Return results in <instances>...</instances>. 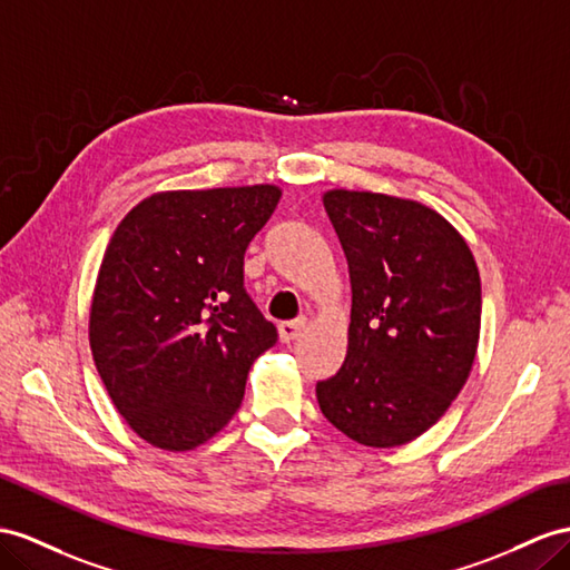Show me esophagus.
Masks as SVG:
<instances>
[{"mask_svg": "<svg viewBox=\"0 0 570 570\" xmlns=\"http://www.w3.org/2000/svg\"><path fill=\"white\" fill-rule=\"evenodd\" d=\"M305 330V317H298V320H288V323H282L279 325V340L284 344L294 342L301 337V332Z\"/></svg>", "mask_w": 570, "mask_h": 570, "instance_id": "34e87169", "label": "esophagus"}]
</instances>
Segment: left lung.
<instances>
[{"label":"left lung","instance_id":"left-lung-1","mask_svg":"<svg viewBox=\"0 0 570 570\" xmlns=\"http://www.w3.org/2000/svg\"><path fill=\"white\" fill-rule=\"evenodd\" d=\"M352 279V323L337 375L317 383L320 412L352 441L397 448L426 433L472 373L481 282L470 245L426 204L327 189Z\"/></svg>","mask_w":570,"mask_h":570}]
</instances>
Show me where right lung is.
<instances>
[{"instance_id": "add662e5", "label": "right lung", "mask_w": 570, "mask_h": 570, "mask_svg": "<svg viewBox=\"0 0 570 570\" xmlns=\"http://www.w3.org/2000/svg\"><path fill=\"white\" fill-rule=\"evenodd\" d=\"M282 187L168 189L115 228L96 276L89 344L115 410L141 441L195 450L222 431L247 371L276 342L243 288V255Z\"/></svg>"}]
</instances>
